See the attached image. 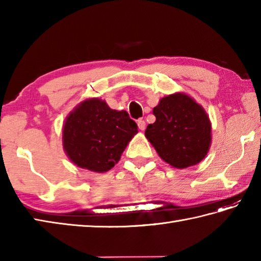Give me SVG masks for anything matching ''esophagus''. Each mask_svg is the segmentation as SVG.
<instances>
[{
    "mask_svg": "<svg viewBox=\"0 0 261 261\" xmlns=\"http://www.w3.org/2000/svg\"><path fill=\"white\" fill-rule=\"evenodd\" d=\"M138 126H139V129L141 131H143L146 129V122L143 120H139V121H138Z\"/></svg>",
    "mask_w": 261,
    "mask_h": 261,
    "instance_id": "34e87169",
    "label": "esophagus"
}]
</instances>
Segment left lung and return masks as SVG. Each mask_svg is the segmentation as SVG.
<instances>
[{"mask_svg":"<svg viewBox=\"0 0 261 261\" xmlns=\"http://www.w3.org/2000/svg\"><path fill=\"white\" fill-rule=\"evenodd\" d=\"M156 121L145 136L159 157L175 168L201 163L211 146V121L205 110L185 93L170 94L152 111Z\"/></svg>","mask_w":261,"mask_h":261,"instance_id":"8db88e82","label":"left lung"}]
</instances>
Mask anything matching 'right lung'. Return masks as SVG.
Segmentation results:
<instances>
[{"label": "right lung", "mask_w": 261, "mask_h": 261, "mask_svg": "<svg viewBox=\"0 0 261 261\" xmlns=\"http://www.w3.org/2000/svg\"><path fill=\"white\" fill-rule=\"evenodd\" d=\"M138 125L126 111L112 110L105 101L88 98L66 118L63 146L76 166L95 173L114 167Z\"/></svg>", "instance_id": "add662e5"}]
</instances>
